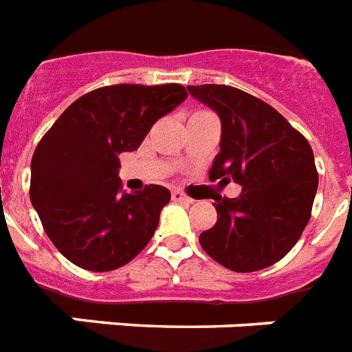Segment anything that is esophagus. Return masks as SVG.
Here are the masks:
<instances>
[{
    "instance_id": "34e87169",
    "label": "esophagus",
    "mask_w": 352,
    "mask_h": 352,
    "mask_svg": "<svg viewBox=\"0 0 352 352\" xmlns=\"http://www.w3.org/2000/svg\"><path fill=\"white\" fill-rule=\"evenodd\" d=\"M173 201H179V204H192V199L189 198V196H185L182 190H173Z\"/></svg>"
}]
</instances>
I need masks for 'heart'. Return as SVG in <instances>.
<instances>
[{
	"instance_id": "1",
	"label": "heart",
	"mask_w": 352,
	"mask_h": 352,
	"mask_svg": "<svg viewBox=\"0 0 352 352\" xmlns=\"http://www.w3.org/2000/svg\"><path fill=\"white\" fill-rule=\"evenodd\" d=\"M204 112L205 111H198V112H194V114H204ZM194 114H192V116H194Z\"/></svg>"
}]
</instances>
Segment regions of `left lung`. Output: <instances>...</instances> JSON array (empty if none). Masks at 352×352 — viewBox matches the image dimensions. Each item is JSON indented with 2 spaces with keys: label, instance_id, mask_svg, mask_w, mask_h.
Instances as JSON below:
<instances>
[{
  "label": "left lung",
  "instance_id": "left-lung-1",
  "mask_svg": "<svg viewBox=\"0 0 352 352\" xmlns=\"http://www.w3.org/2000/svg\"><path fill=\"white\" fill-rule=\"evenodd\" d=\"M220 116V153L210 182L241 185L218 199V221L199 234L204 251L236 272L271 267L300 240L318 189L313 148L265 101L227 85L187 87Z\"/></svg>",
  "mask_w": 352,
  "mask_h": 352
}]
</instances>
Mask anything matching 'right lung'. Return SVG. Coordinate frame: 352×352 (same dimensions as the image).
I'll use <instances>...</instances> for the list:
<instances>
[{
  "instance_id": "obj_1",
  "label": "right lung",
  "mask_w": 352,
  "mask_h": 352,
  "mask_svg": "<svg viewBox=\"0 0 352 352\" xmlns=\"http://www.w3.org/2000/svg\"><path fill=\"white\" fill-rule=\"evenodd\" d=\"M185 98L178 83L101 87L78 98L41 138L30 163V201L74 265L112 271L151 241L170 192L162 185L122 192L118 156L136 151Z\"/></svg>"
}]
</instances>
